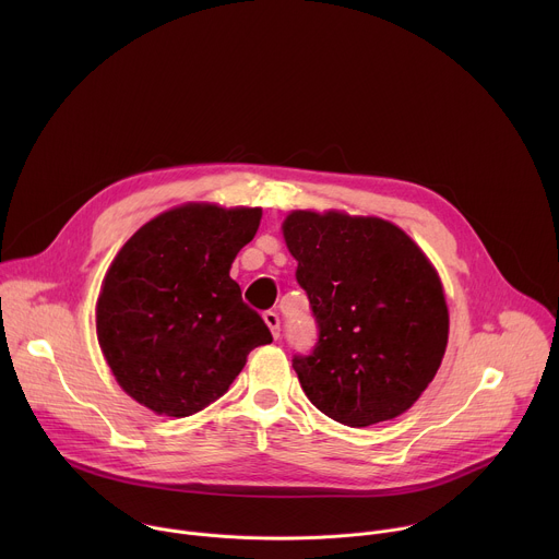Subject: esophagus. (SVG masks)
Masks as SVG:
<instances>
[{
  "label": "esophagus",
  "mask_w": 559,
  "mask_h": 559,
  "mask_svg": "<svg viewBox=\"0 0 559 559\" xmlns=\"http://www.w3.org/2000/svg\"><path fill=\"white\" fill-rule=\"evenodd\" d=\"M263 321H265V325L270 328L272 336L278 338V336H281V318H278V313H276V311H265V313H263Z\"/></svg>",
  "instance_id": "esophagus-1"
}]
</instances>
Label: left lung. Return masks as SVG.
Here are the masks:
<instances>
[{"label":"left lung","mask_w":559,"mask_h":559,"mask_svg":"<svg viewBox=\"0 0 559 559\" xmlns=\"http://www.w3.org/2000/svg\"><path fill=\"white\" fill-rule=\"evenodd\" d=\"M318 325L294 356L316 409L347 427L405 414L433 380L449 338L442 283L425 252L389 221L296 210L283 223Z\"/></svg>","instance_id":"1"}]
</instances>
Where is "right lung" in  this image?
<instances>
[{"label": "right lung", "instance_id": "1", "mask_svg": "<svg viewBox=\"0 0 559 559\" xmlns=\"http://www.w3.org/2000/svg\"><path fill=\"white\" fill-rule=\"evenodd\" d=\"M261 214L188 203L147 221L115 257L97 300V338L139 405L192 416L229 389L254 347L272 343L229 278Z\"/></svg>", "mask_w": 559, "mask_h": 559}]
</instances>
